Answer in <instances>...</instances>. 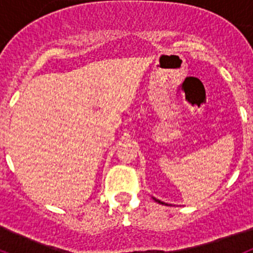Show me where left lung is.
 Segmentation results:
<instances>
[{"label": "left lung", "instance_id": "8db88e82", "mask_svg": "<svg viewBox=\"0 0 253 253\" xmlns=\"http://www.w3.org/2000/svg\"><path fill=\"white\" fill-rule=\"evenodd\" d=\"M154 199V198H153ZM154 200H156V202H158V203H160V204H165V203H162V202H160V200H157V199H154ZM167 205V204H166Z\"/></svg>", "mask_w": 253, "mask_h": 253}]
</instances>
